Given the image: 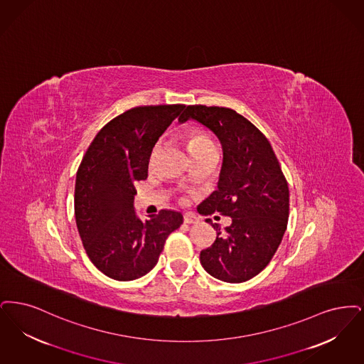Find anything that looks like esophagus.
<instances>
[{"label": "esophagus", "instance_id": "esophagus-1", "mask_svg": "<svg viewBox=\"0 0 364 364\" xmlns=\"http://www.w3.org/2000/svg\"><path fill=\"white\" fill-rule=\"evenodd\" d=\"M183 220H185V223H188V224H196V223L200 222V219L194 213H191V212H188V213L183 215Z\"/></svg>", "mask_w": 364, "mask_h": 364}]
</instances>
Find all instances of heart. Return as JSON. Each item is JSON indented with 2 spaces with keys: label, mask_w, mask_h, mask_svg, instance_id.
Instances as JSON below:
<instances>
[{
  "label": "heart",
  "mask_w": 364,
  "mask_h": 364,
  "mask_svg": "<svg viewBox=\"0 0 364 364\" xmlns=\"http://www.w3.org/2000/svg\"><path fill=\"white\" fill-rule=\"evenodd\" d=\"M185 136H186V141H188V148H189L193 158L204 154L209 149H215V145L212 140L200 129H189V130H186Z\"/></svg>",
  "instance_id": "1"
}]
</instances>
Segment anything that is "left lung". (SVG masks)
I'll use <instances>...</instances> for the list:
<instances>
[{
  "label": "left lung",
  "instance_id": "obj_1",
  "mask_svg": "<svg viewBox=\"0 0 364 364\" xmlns=\"http://www.w3.org/2000/svg\"><path fill=\"white\" fill-rule=\"evenodd\" d=\"M196 119L222 142L218 189L197 210L219 212L231 224L216 230V240L200 254L206 272L225 283H243L267 268L279 249L289 215V190L268 139L237 111L203 105L188 106L179 122Z\"/></svg>",
  "mask_w": 364,
  "mask_h": 364
}]
</instances>
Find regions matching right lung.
<instances>
[{
  "label": "right lung",
  "instance_id": "obj_1",
  "mask_svg": "<svg viewBox=\"0 0 364 364\" xmlns=\"http://www.w3.org/2000/svg\"><path fill=\"white\" fill-rule=\"evenodd\" d=\"M185 105L140 106L99 130L80 163L75 216L91 262L114 280L129 282L158 264L181 212L161 209L142 222L133 208L134 183L148 176L152 149Z\"/></svg>",
  "mask_w": 364,
  "mask_h": 364
}]
</instances>
